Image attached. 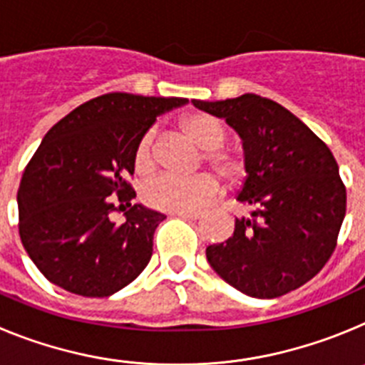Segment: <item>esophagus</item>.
<instances>
[{"label": "esophagus", "mask_w": 365, "mask_h": 365, "mask_svg": "<svg viewBox=\"0 0 365 365\" xmlns=\"http://www.w3.org/2000/svg\"><path fill=\"white\" fill-rule=\"evenodd\" d=\"M172 215H175V217H182V219H199L201 217V214H199V212H173Z\"/></svg>", "instance_id": "esophagus-1"}]
</instances>
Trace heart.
<instances>
[{
  "instance_id": "obj_1",
  "label": "heart",
  "mask_w": 365,
  "mask_h": 365,
  "mask_svg": "<svg viewBox=\"0 0 365 365\" xmlns=\"http://www.w3.org/2000/svg\"><path fill=\"white\" fill-rule=\"evenodd\" d=\"M188 137L205 150V160L214 168L222 179L235 185L245 175L247 164L240 153L219 150L225 144V128L210 115H192L182 124ZM155 131L150 130L138 143L135 151V166L140 173L151 172L157 164L153 150ZM219 192V182L210 173L193 177H177L160 173L148 180L144 186V201L163 212H193L212 201Z\"/></svg>"
}]
</instances>
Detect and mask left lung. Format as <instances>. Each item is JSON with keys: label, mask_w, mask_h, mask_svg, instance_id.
Here are the masks:
<instances>
[{"label": "left lung", "mask_w": 365, "mask_h": 365, "mask_svg": "<svg viewBox=\"0 0 365 365\" xmlns=\"http://www.w3.org/2000/svg\"><path fill=\"white\" fill-rule=\"evenodd\" d=\"M243 143L247 177L237 201L252 206L206 259L228 285L252 298L294 291L324 269L346 217V186L324 140L289 109L259 95L205 102Z\"/></svg>", "instance_id": "left-lung-1"}]
</instances>
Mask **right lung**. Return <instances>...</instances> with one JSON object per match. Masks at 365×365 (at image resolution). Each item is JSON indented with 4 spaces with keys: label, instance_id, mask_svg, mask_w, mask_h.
Instances as JSON below:
<instances>
[{
    "label": "right lung",
    "instance_id": "add662e5",
    "mask_svg": "<svg viewBox=\"0 0 365 365\" xmlns=\"http://www.w3.org/2000/svg\"><path fill=\"white\" fill-rule=\"evenodd\" d=\"M188 104L177 96L108 93L54 124L18 190L19 237L45 278L73 294L106 298L146 269L166 219L143 205L128 177L135 151L159 115ZM124 210L126 221H110Z\"/></svg>",
    "mask_w": 365,
    "mask_h": 365
}]
</instances>
